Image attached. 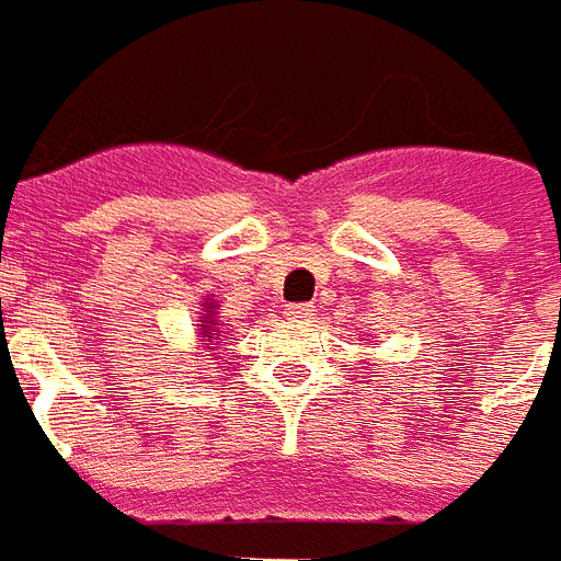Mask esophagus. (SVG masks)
<instances>
[{
    "label": "esophagus",
    "mask_w": 561,
    "mask_h": 561,
    "mask_svg": "<svg viewBox=\"0 0 561 561\" xmlns=\"http://www.w3.org/2000/svg\"><path fill=\"white\" fill-rule=\"evenodd\" d=\"M286 319H293V322H310L316 316L313 305H305V301H296V305H286Z\"/></svg>",
    "instance_id": "1"
}]
</instances>
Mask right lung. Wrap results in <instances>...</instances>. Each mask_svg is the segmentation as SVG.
<instances>
[{"label": "right lung", "instance_id": "obj_1", "mask_svg": "<svg viewBox=\"0 0 561 561\" xmlns=\"http://www.w3.org/2000/svg\"><path fill=\"white\" fill-rule=\"evenodd\" d=\"M206 313H209V310H206ZM209 325H216V322L209 319ZM209 325H204V336H209V331H213V328H209ZM209 343H213V340H209Z\"/></svg>", "mask_w": 561, "mask_h": 561}]
</instances>
